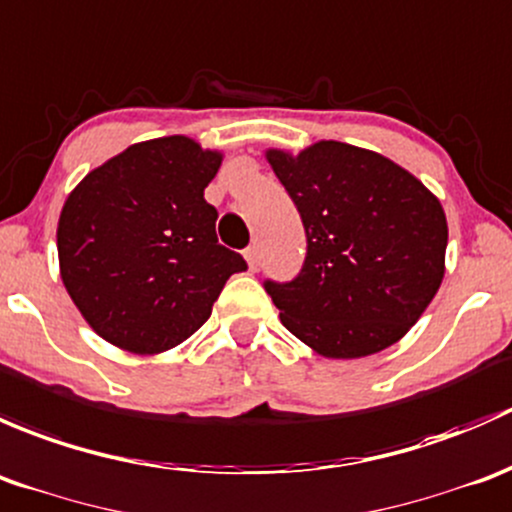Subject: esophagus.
<instances>
[{"mask_svg": "<svg viewBox=\"0 0 512 512\" xmlns=\"http://www.w3.org/2000/svg\"><path fill=\"white\" fill-rule=\"evenodd\" d=\"M244 258H246V263H249L251 271H256L258 263H261V256H258V246H249V249L244 251Z\"/></svg>", "mask_w": 512, "mask_h": 512, "instance_id": "obj_1", "label": "esophagus"}]
</instances>
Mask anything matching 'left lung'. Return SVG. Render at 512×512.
<instances>
[{"instance_id": "obj_1", "label": "left lung", "mask_w": 512, "mask_h": 512, "mask_svg": "<svg viewBox=\"0 0 512 512\" xmlns=\"http://www.w3.org/2000/svg\"><path fill=\"white\" fill-rule=\"evenodd\" d=\"M266 160L308 239L293 281L263 283L281 323L333 360L402 340L444 278L449 226L439 199L404 167L347 142L268 150Z\"/></svg>"}]
</instances>
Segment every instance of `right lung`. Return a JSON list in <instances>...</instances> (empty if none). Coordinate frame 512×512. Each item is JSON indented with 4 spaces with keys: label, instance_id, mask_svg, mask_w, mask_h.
<instances>
[{
    "label": "right lung",
    "instance_id": "obj_1",
    "mask_svg": "<svg viewBox=\"0 0 512 512\" xmlns=\"http://www.w3.org/2000/svg\"><path fill=\"white\" fill-rule=\"evenodd\" d=\"M221 152L170 135L130 145L61 209L59 266L86 323L120 350L157 355L197 333L246 261L217 241L204 189Z\"/></svg>",
    "mask_w": 512,
    "mask_h": 512
}]
</instances>
